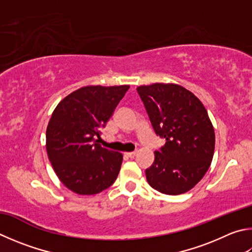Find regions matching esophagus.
Wrapping results in <instances>:
<instances>
[{
    "label": "esophagus",
    "mask_w": 252,
    "mask_h": 252,
    "mask_svg": "<svg viewBox=\"0 0 252 252\" xmlns=\"http://www.w3.org/2000/svg\"><path fill=\"white\" fill-rule=\"evenodd\" d=\"M125 155L130 158H133L135 157V152H127V153H125Z\"/></svg>",
    "instance_id": "obj_1"
}]
</instances>
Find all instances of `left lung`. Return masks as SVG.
<instances>
[{
    "instance_id": "left-lung-1",
    "label": "left lung",
    "mask_w": 252,
    "mask_h": 252,
    "mask_svg": "<svg viewBox=\"0 0 252 252\" xmlns=\"http://www.w3.org/2000/svg\"><path fill=\"white\" fill-rule=\"evenodd\" d=\"M136 90L155 134L166 141L154 152L146 180L159 193H186L204 177L214 157L215 132L208 113L182 86L153 84Z\"/></svg>"
}]
</instances>
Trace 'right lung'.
Returning <instances> with one entry per match:
<instances>
[{"label": "right lung", "instance_id": "add662e5", "mask_svg": "<svg viewBox=\"0 0 252 252\" xmlns=\"http://www.w3.org/2000/svg\"><path fill=\"white\" fill-rule=\"evenodd\" d=\"M127 89L82 87L54 110L46 130L47 154L59 180L74 193L98 194L117 180L122 154L102 148L98 139Z\"/></svg>", "mask_w": 252, "mask_h": 252}]
</instances>
